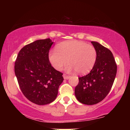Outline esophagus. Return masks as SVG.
Wrapping results in <instances>:
<instances>
[{
    "mask_svg": "<svg viewBox=\"0 0 130 130\" xmlns=\"http://www.w3.org/2000/svg\"><path fill=\"white\" fill-rule=\"evenodd\" d=\"M63 78L65 79H69L70 77V76H67L65 74H63Z\"/></svg>",
    "mask_w": 130,
    "mask_h": 130,
    "instance_id": "34e87169",
    "label": "esophagus"
}]
</instances>
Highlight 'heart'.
Listing matches in <instances>:
<instances>
[{
	"mask_svg": "<svg viewBox=\"0 0 130 130\" xmlns=\"http://www.w3.org/2000/svg\"><path fill=\"white\" fill-rule=\"evenodd\" d=\"M97 53L93 46L79 40H69L60 43L56 50L48 53L49 61L55 69L60 71L67 63V71H76L85 74L90 72L96 61Z\"/></svg>",
	"mask_w": 130,
	"mask_h": 130,
	"instance_id": "b5f03b06",
	"label": "heart"
}]
</instances>
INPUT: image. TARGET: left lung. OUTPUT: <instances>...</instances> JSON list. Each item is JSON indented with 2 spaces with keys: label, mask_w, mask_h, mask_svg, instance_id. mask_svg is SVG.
Here are the masks:
<instances>
[{
  "label": "left lung",
  "mask_w": 130,
  "mask_h": 130,
  "mask_svg": "<svg viewBox=\"0 0 130 130\" xmlns=\"http://www.w3.org/2000/svg\"><path fill=\"white\" fill-rule=\"evenodd\" d=\"M91 43L97 53L96 63L89 74L79 77L74 89L77 100L87 105L97 104L107 96L117 73V65L111 51L96 41Z\"/></svg>",
  "instance_id": "1"
}]
</instances>
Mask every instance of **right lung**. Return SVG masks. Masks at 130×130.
Wrapping results in <instances>:
<instances>
[{
    "instance_id": "right-lung-1",
    "label": "right lung",
    "mask_w": 130,
    "mask_h": 130,
    "mask_svg": "<svg viewBox=\"0 0 130 130\" xmlns=\"http://www.w3.org/2000/svg\"><path fill=\"white\" fill-rule=\"evenodd\" d=\"M53 42L50 38L38 40L20 50L14 64V73L22 93L38 105L56 100L63 73L49 61L48 53Z\"/></svg>"
}]
</instances>
